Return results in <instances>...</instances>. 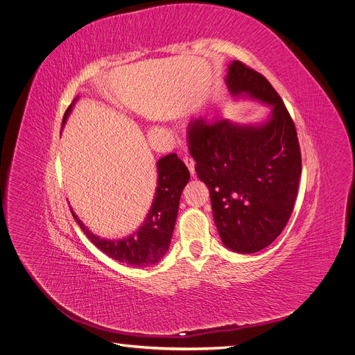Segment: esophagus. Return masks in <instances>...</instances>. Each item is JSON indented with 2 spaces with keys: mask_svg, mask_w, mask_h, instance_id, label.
I'll list each match as a JSON object with an SVG mask.
<instances>
[{
  "mask_svg": "<svg viewBox=\"0 0 355 355\" xmlns=\"http://www.w3.org/2000/svg\"><path fill=\"white\" fill-rule=\"evenodd\" d=\"M182 161L185 163V166L188 167L191 175H194L196 174V163H194V159H192L189 155H184Z\"/></svg>",
  "mask_w": 355,
  "mask_h": 355,
  "instance_id": "esophagus-1",
  "label": "esophagus"
}]
</instances>
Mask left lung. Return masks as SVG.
<instances>
[{
	"instance_id": "obj_1",
	"label": "left lung",
	"mask_w": 355,
	"mask_h": 355,
	"mask_svg": "<svg viewBox=\"0 0 355 355\" xmlns=\"http://www.w3.org/2000/svg\"><path fill=\"white\" fill-rule=\"evenodd\" d=\"M232 96L270 107L266 123L241 125L228 119L189 123L188 148L211 194L222 243L238 253L269 246L293 212L302 174L295 123L268 79L239 60L228 67Z\"/></svg>"
}]
</instances>
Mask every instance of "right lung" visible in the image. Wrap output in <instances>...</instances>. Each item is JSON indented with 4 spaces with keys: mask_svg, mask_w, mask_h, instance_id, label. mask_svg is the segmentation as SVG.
<instances>
[{
    "mask_svg": "<svg viewBox=\"0 0 355 355\" xmlns=\"http://www.w3.org/2000/svg\"><path fill=\"white\" fill-rule=\"evenodd\" d=\"M76 101V99H75ZM73 103L63 114L62 125L68 120ZM157 188L151 208L139 230L123 239H102L92 234L71 209L75 220L89 241L112 259L133 268H146L161 261L170 246L175 227L181 192L189 180L187 166L175 153L157 161Z\"/></svg>",
    "mask_w": 355,
    "mask_h": 355,
    "instance_id": "right-lung-1",
    "label": "right lung"
}]
</instances>
